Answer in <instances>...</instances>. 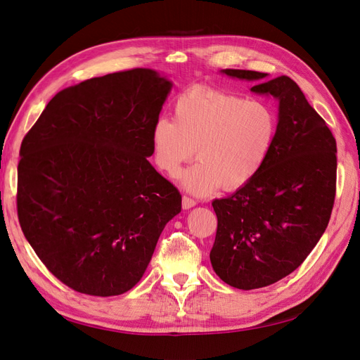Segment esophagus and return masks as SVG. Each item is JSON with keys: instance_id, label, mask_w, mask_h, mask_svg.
I'll list each match as a JSON object with an SVG mask.
<instances>
[{"instance_id": "34e87169", "label": "esophagus", "mask_w": 360, "mask_h": 360, "mask_svg": "<svg viewBox=\"0 0 360 360\" xmlns=\"http://www.w3.org/2000/svg\"><path fill=\"white\" fill-rule=\"evenodd\" d=\"M197 204V201L195 200H192V198H189V197H183V209L184 210H189V209H192V207Z\"/></svg>"}]
</instances>
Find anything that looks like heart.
<instances>
[{
	"mask_svg": "<svg viewBox=\"0 0 360 360\" xmlns=\"http://www.w3.org/2000/svg\"><path fill=\"white\" fill-rule=\"evenodd\" d=\"M276 136V115L259 101L213 86L195 85L174 103V120L159 118L151 127L156 167L176 177L197 150L198 163L180 176L181 186L207 195L222 186L243 188L264 167Z\"/></svg>",
	"mask_w": 360,
	"mask_h": 360,
	"instance_id": "1",
	"label": "heart"
}]
</instances>
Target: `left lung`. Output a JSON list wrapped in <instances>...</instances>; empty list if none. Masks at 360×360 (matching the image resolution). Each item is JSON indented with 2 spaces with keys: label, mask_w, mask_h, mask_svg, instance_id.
<instances>
[{
  "label": "left lung",
  "mask_w": 360,
  "mask_h": 360,
  "mask_svg": "<svg viewBox=\"0 0 360 360\" xmlns=\"http://www.w3.org/2000/svg\"><path fill=\"white\" fill-rule=\"evenodd\" d=\"M252 81V93L279 102L274 147L246 186L212 202L217 230L210 261L238 290L275 284L296 270L329 224L336 192V141L299 85L254 70H221Z\"/></svg>",
  "instance_id": "obj_1"
}]
</instances>
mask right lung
<instances>
[{"label":"right lung","mask_w":360,"mask_h":360,"mask_svg":"<svg viewBox=\"0 0 360 360\" xmlns=\"http://www.w3.org/2000/svg\"><path fill=\"white\" fill-rule=\"evenodd\" d=\"M172 82L151 69L52 97L20 144L18 217L51 274L90 296L134 288L181 195L151 167L150 134Z\"/></svg>","instance_id":"right-lung-1"}]
</instances>
